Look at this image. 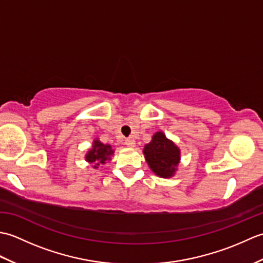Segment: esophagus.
<instances>
[{
  "label": "esophagus",
  "mask_w": 263,
  "mask_h": 263,
  "mask_svg": "<svg viewBox=\"0 0 263 263\" xmlns=\"http://www.w3.org/2000/svg\"><path fill=\"white\" fill-rule=\"evenodd\" d=\"M125 144L127 147H130V148H133L136 146V140L133 138H126L125 139Z\"/></svg>",
  "instance_id": "obj_1"
}]
</instances>
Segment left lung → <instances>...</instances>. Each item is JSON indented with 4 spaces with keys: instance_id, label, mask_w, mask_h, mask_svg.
<instances>
[{
    "instance_id": "obj_1",
    "label": "left lung",
    "mask_w": 263,
    "mask_h": 263,
    "mask_svg": "<svg viewBox=\"0 0 263 263\" xmlns=\"http://www.w3.org/2000/svg\"><path fill=\"white\" fill-rule=\"evenodd\" d=\"M142 153L149 168L156 175L163 178H171L175 175L181 161V150L163 131L155 133Z\"/></svg>"
}]
</instances>
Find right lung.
I'll return each instance as SVG.
<instances>
[{
  "mask_svg": "<svg viewBox=\"0 0 263 263\" xmlns=\"http://www.w3.org/2000/svg\"><path fill=\"white\" fill-rule=\"evenodd\" d=\"M114 155V149L108 143H103L98 138H95L92 141V146L88 149L85 155V159L87 163L90 164L91 167L97 170L99 166L105 165L106 161L111 160V156Z\"/></svg>",
  "mask_w": 263,
  "mask_h": 263,
  "instance_id": "1",
  "label": "right lung"
}]
</instances>
